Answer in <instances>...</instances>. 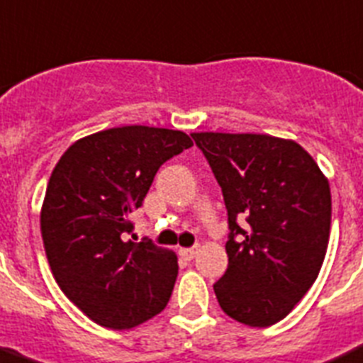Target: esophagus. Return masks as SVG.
Segmentation results:
<instances>
[{
  "instance_id": "esophagus-1",
  "label": "esophagus",
  "mask_w": 363,
  "mask_h": 363,
  "mask_svg": "<svg viewBox=\"0 0 363 363\" xmlns=\"http://www.w3.org/2000/svg\"><path fill=\"white\" fill-rule=\"evenodd\" d=\"M197 252H199L197 247H189V249H181V250H179V254H181L182 258H186V259H193V258H195V256H197Z\"/></svg>"
}]
</instances>
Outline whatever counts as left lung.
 I'll list each match as a JSON object with an SVG mask.
<instances>
[{"label":"left lung","mask_w":363,"mask_h":363,"mask_svg":"<svg viewBox=\"0 0 363 363\" xmlns=\"http://www.w3.org/2000/svg\"><path fill=\"white\" fill-rule=\"evenodd\" d=\"M191 138L228 209L229 265L213 284L220 308L247 326H272L319 276L330 240V182L296 141L223 132Z\"/></svg>","instance_id":"1"}]
</instances>
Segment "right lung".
<instances>
[{
	"label": "right lung",
	"instance_id": "right-lung-1",
	"mask_svg": "<svg viewBox=\"0 0 363 363\" xmlns=\"http://www.w3.org/2000/svg\"><path fill=\"white\" fill-rule=\"evenodd\" d=\"M193 147L170 128L128 125L71 145L50 177L40 233L60 290L96 324L134 328L164 310L177 279V256L127 240L162 162Z\"/></svg>",
	"mask_w": 363,
	"mask_h": 363
}]
</instances>
